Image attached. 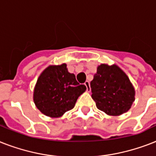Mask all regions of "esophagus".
<instances>
[{
    "label": "esophagus",
    "instance_id": "obj_1",
    "mask_svg": "<svg viewBox=\"0 0 156 156\" xmlns=\"http://www.w3.org/2000/svg\"><path fill=\"white\" fill-rule=\"evenodd\" d=\"M84 85L86 86V87H87V92H90V82H88V81H87V82H85Z\"/></svg>",
    "mask_w": 156,
    "mask_h": 156
}]
</instances>
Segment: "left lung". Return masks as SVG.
I'll return each instance as SVG.
<instances>
[{
  "label": "left lung",
  "instance_id": "1",
  "mask_svg": "<svg viewBox=\"0 0 156 156\" xmlns=\"http://www.w3.org/2000/svg\"><path fill=\"white\" fill-rule=\"evenodd\" d=\"M90 88L97 108L108 115L126 113L135 101V91L130 79L116 65L98 66Z\"/></svg>",
  "mask_w": 156,
  "mask_h": 156
}]
</instances>
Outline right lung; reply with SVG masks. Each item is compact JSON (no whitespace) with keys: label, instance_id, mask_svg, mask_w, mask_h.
I'll return each instance as SVG.
<instances>
[{"label":"right lung","instance_id":"right-lung-1","mask_svg":"<svg viewBox=\"0 0 156 156\" xmlns=\"http://www.w3.org/2000/svg\"><path fill=\"white\" fill-rule=\"evenodd\" d=\"M87 87L68 72L66 64L49 66L39 76L34 91L37 108L46 116L58 118L74 108Z\"/></svg>","mask_w":156,"mask_h":156}]
</instances>
